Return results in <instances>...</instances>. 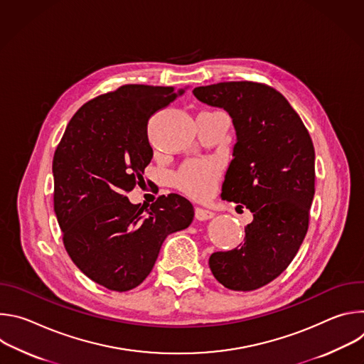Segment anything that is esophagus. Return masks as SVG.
I'll use <instances>...</instances> for the list:
<instances>
[{"mask_svg": "<svg viewBox=\"0 0 364 364\" xmlns=\"http://www.w3.org/2000/svg\"><path fill=\"white\" fill-rule=\"evenodd\" d=\"M215 216V213L212 210H207V209H203V207H197L196 209V219L197 220H209Z\"/></svg>", "mask_w": 364, "mask_h": 364, "instance_id": "obj_1", "label": "esophagus"}]
</instances>
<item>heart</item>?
Returning <instances> with one entry per match:
<instances>
[{
	"label": "heart",
	"instance_id": "heart-1",
	"mask_svg": "<svg viewBox=\"0 0 364 364\" xmlns=\"http://www.w3.org/2000/svg\"><path fill=\"white\" fill-rule=\"evenodd\" d=\"M220 177V164L216 160H193L186 163L174 176L176 186L194 197L210 194Z\"/></svg>",
	"mask_w": 364,
	"mask_h": 364
}]
</instances>
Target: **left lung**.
<instances>
[{"label": "left lung", "instance_id": "8db88e82", "mask_svg": "<svg viewBox=\"0 0 364 364\" xmlns=\"http://www.w3.org/2000/svg\"><path fill=\"white\" fill-rule=\"evenodd\" d=\"M193 93L230 115L236 144L222 197L253 213L243 243L215 252L209 265L223 287L253 291L288 268L306 235L316 193L314 145L289 102L268 85L222 82Z\"/></svg>", "mask_w": 364, "mask_h": 364}]
</instances>
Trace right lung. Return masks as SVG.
Listing matches in <instances>:
<instances>
[{
    "label": "right lung",
    "mask_w": 364,
    "mask_h": 364,
    "mask_svg": "<svg viewBox=\"0 0 364 364\" xmlns=\"http://www.w3.org/2000/svg\"><path fill=\"white\" fill-rule=\"evenodd\" d=\"M184 93L171 86L124 85L70 119L53 157L55 213L73 264L111 291L138 287L170 233L190 226L193 204L180 194L148 205L125 196L152 159L149 118Z\"/></svg>",
    "instance_id": "obj_1"
}]
</instances>
